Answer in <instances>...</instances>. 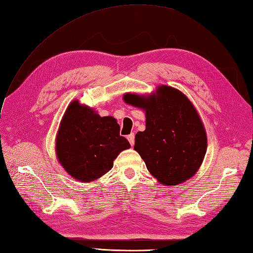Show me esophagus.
<instances>
[{"instance_id": "1", "label": "esophagus", "mask_w": 253, "mask_h": 253, "mask_svg": "<svg viewBox=\"0 0 253 253\" xmlns=\"http://www.w3.org/2000/svg\"><path fill=\"white\" fill-rule=\"evenodd\" d=\"M127 140L131 143V146H134V142H135V134L131 133L129 135H127Z\"/></svg>"}]
</instances>
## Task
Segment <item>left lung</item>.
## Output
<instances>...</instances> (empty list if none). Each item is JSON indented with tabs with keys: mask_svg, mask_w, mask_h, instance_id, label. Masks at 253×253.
I'll return each mask as SVG.
<instances>
[{
	"mask_svg": "<svg viewBox=\"0 0 253 253\" xmlns=\"http://www.w3.org/2000/svg\"><path fill=\"white\" fill-rule=\"evenodd\" d=\"M124 99L146 112V129L135 135L134 150L150 173L167 186L190 179L208 148L206 129L192 102L166 85L150 95L126 93Z\"/></svg>",
	"mask_w": 253,
	"mask_h": 253,
	"instance_id": "obj_1",
	"label": "left lung"
}]
</instances>
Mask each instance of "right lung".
<instances>
[{"label": "right lung", "mask_w": 253, "mask_h": 253, "mask_svg": "<svg viewBox=\"0 0 253 253\" xmlns=\"http://www.w3.org/2000/svg\"><path fill=\"white\" fill-rule=\"evenodd\" d=\"M119 131L115 118L101 117L92 108L73 101L59 125L57 159L74 179L95 181L110 171L121 151L131 147Z\"/></svg>", "instance_id": "right-lung-1"}]
</instances>
